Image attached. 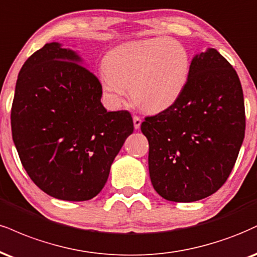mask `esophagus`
Segmentation results:
<instances>
[{
    "label": "esophagus",
    "mask_w": 257,
    "mask_h": 257,
    "mask_svg": "<svg viewBox=\"0 0 257 257\" xmlns=\"http://www.w3.org/2000/svg\"><path fill=\"white\" fill-rule=\"evenodd\" d=\"M133 122H134V128L135 129H140V125H141V122H142L140 117L134 116V117H133Z\"/></svg>",
    "instance_id": "1"
}]
</instances>
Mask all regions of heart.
Here are the masks:
<instances>
[{"label": "heart", "mask_w": 257, "mask_h": 257, "mask_svg": "<svg viewBox=\"0 0 257 257\" xmlns=\"http://www.w3.org/2000/svg\"><path fill=\"white\" fill-rule=\"evenodd\" d=\"M100 73L101 88L118 107L131 87L133 100L148 112L171 107L189 81L191 58L184 44L168 37L126 43L111 50Z\"/></svg>", "instance_id": "1"}]
</instances>
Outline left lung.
<instances>
[{
	"label": "left lung",
	"instance_id": "8db88e82",
	"mask_svg": "<svg viewBox=\"0 0 257 257\" xmlns=\"http://www.w3.org/2000/svg\"><path fill=\"white\" fill-rule=\"evenodd\" d=\"M141 132L160 196L194 202L214 194L232 171L245 132L236 70L213 48L195 55L184 93L168 110L146 117Z\"/></svg>",
	"mask_w": 257,
	"mask_h": 257
}]
</instances>
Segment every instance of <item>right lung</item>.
Wrapping results in <instances>:
<instances>
[{
	"label": "right lung",
	"instance_id": "right-lung-1",
	"mask_svg": "<svg viewBox=\"0 0 257 257\" xmlns=\"http://www.w3.org/2000/svg\"><path fill=\"white\" fill-rule=\"evenodd\" d=\"M75 50L46 43L18 75L11 122L21 164L55 199L86 201L100 193L134 131L128 111L101 104L99 80Z\"/></svg>",
	"mask_w": 257,
	"mask_h": 257
}]
</instances>
